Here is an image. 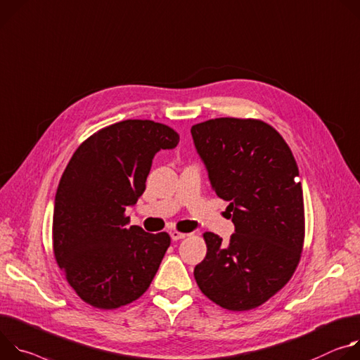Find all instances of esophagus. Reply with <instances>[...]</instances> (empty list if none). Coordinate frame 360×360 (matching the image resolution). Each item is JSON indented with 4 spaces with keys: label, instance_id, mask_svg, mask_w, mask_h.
<instances>
[{
    "label": "esophagus",
    "instance_id": "1",
    "mask_svg": "<svg viewBox=\"0 0 360 360\" xmlns=\"http://www.w3.org/2000/svg\"><path fill=\"white\" fill-rule=\"evenodd\" d=\"M170 236H172L173 240H181V238L187 237V234H186V233H181V231H177V230L170 231Z\"/></svg>",
    "mask_w": 360,
    "mask_h": 360
}]
</instances>
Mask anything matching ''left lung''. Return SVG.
<instances>
[{
	"label": "left lung",
	"instance_id": "left-lung-1",
	"mask_svg": "<svg viewBox=\"0 0 360 360\" xmlns=\"http://www.w3.org/2000/svg\"><path fill=\"white\" fill-rule=\"evenodd\" d=\"M216 194L229 202L230 240L203 234L194 267L205 296L234 311L255 309L293 276L304 242V205L296 160L283 137L255 118L221 117L191 127Z\"/></svg>",
	"mask_w": 360,
	"mask_h": 360
}]
</instances>
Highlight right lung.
Returning <instances> with one entry per match:
<instances>
[{"label": "right lung", "mask_w": 360, "mask_h": 360, "mask_svg": "<svg viewBox=\"0 0 360 360\" xmlns=\"http://www.w3.org/2000/svg\"><path fill=\"white\" fill-rule=\"evenodd\" d=\"M179 134L151 120H124L90 136L68 162L54 202L53 249L79 299L112 310L150 286L169 246L166 231L127 227L157 151Z\"/></svg>", "instance_id": "add662e5"}]
</instances>
